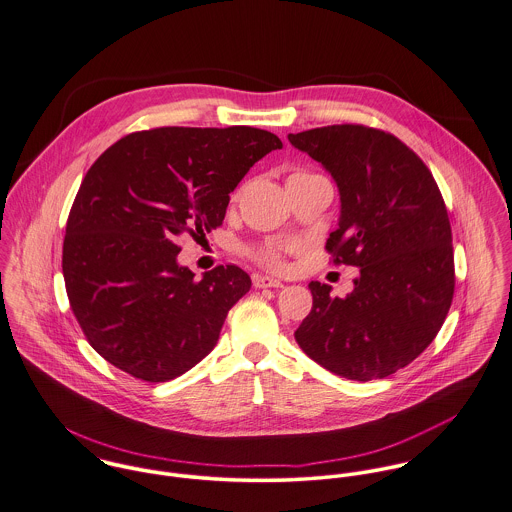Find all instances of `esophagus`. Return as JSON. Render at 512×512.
I'll return each mask as SVG.
<instances>
[{
    "instance_id": "34e87169",
    "label": "esophagus",
    "mask_w": 512,
    "mask_h": 512,
    "mask_svg": "<svg viewBox=\"0 0 512 512\" xmlns=\"http://www.w3.org/2000/svg\"><path fill=\"white\" fill-rule=\"evenodd\" d=\"M253 285H255L257 289H279V287H283V283H281L279 279H275V277H267V275L255 277Z\"/></svg>"
}]
</instances>
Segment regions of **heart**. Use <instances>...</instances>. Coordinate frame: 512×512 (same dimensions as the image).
Listing matches in <instances>:
<instances>
[{
  "mask_svg": "<svg viewBox=\"0 0 512 512\" xmlns=\"http://www.w3.org/2000/svg\"><path fill=\"white\" fill-rule=\"evenodd\" d=\"M301 174H305V172H295L293 176H301ZM255 257L263 265H267V267H281V251H279V247H263V249L255 251Z\"/></svg>",
  "mask_w": 512,
  "mask_h": 512,
  "instance_id": "heart-1",
  "label": "heart"
}]
</instances>
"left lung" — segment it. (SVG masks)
<instances>
[{"label": "left lung", "instance_id": "8db88e82", "mask_svg": "<svg viewBox=\"0 0 512 512\" xmlns=\"http://www.w3.org/2000/svg\"><path fill=\"white\" fill-rule=\"evenodd\" d=\"M289 142L336 182L340 217L326 249L334 263L360 267L344 299L310 281L312 308L295 338L336 376L386 378L431 344L453 301L451 225L441 192L421 158L384 130L332 124L289 134Z\"/></svg>", "mask_w": 512, "mask_h": 512}]
</instances>
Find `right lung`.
<instances>
[{"instance_id":"obj_1","label":"right lung","mask_w":512,"mask_h":512,"mask_svg":"<svg viewBox=\"0 0 512 512\" xmlns=\"http://www.w3.org/2000/svg\"><path fill=\"white\" fill-rule=\"evenodd\" d=\"M283 142L259 128L164 126L132 132L87 172L63 241L71 308L106 362L168 382L213 350L249 275L219 265L196 281L180 239L225 217L249 168Z\"/></svg>"}]
</instances>
